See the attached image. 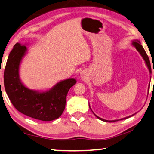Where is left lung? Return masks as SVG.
Here are the masks:
<instances>
[{"label":"left lung","instance_id":"left-lung-1","mask_svg":"<svg viewBox=\"0 0 154 154\" xmlns=\"http://www.w3.org/2000/svg\"><path fill=\"white\" fill-rule=\"evenodd\" d=\"M132 44L134 45V46L136 47V48H137V50H138V51L140 52V54H141V56L143 57V59L145 60V63H146V64H147V67H148L149 70V72L151 73V74H152V68H151V64H150L149 59V57H148V56H147V53H146V52H145L144 48H143V46H141V44H140V42H139V41H134V42H132ZM153 72H154V69H153ZM95 116H96L97 118H98V119H100V120H102V121H104V122H117V121H118V120H114V121H107V120L103 119H102V118H100V117H97V115H95ZM130 117H132V115L130 116ZM130 117H125V118H124V119H122L121 120H122V119H127V118H129Z\"/></svg>","mask_w":154,"mask_h":154}]
</instances>
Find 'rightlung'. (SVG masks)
<instances>
[{
	"mask_svg": "<svg viewBox=\"0 0 154 154\" xmlns=\"http://www.w3.org/2000/svg\"><path fill=\"white\" fill-rule=\"evenodd\" d=\"M26 51V46L17 43L10 52L4 71L7 94L14 106L22 114L44 122L57 119L63 112L67 93L76 80H63L46 92L38 93L27 89L20 82L18 72Z\"/></svg>",
	"mask_w": 154,
	"mask_h": 154,
	"instance_id": "obj_1",
	"label": "right lung"
}]
</instances>
